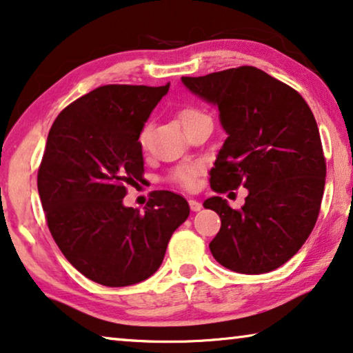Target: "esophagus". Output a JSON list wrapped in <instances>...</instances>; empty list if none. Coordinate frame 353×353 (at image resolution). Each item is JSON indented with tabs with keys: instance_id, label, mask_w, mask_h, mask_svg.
<instances>
[{
	"instance_id": "esophagus-1",
	"label": "esophagus",
	"mask_w": 353,
	"mask_h": 353,
	"mask_svg": "<svg viewBox=\"0 0 353 353\" xmlns=\"http://www.w3.org/2000/svg\"><path fill=\"white\" fill-rule=\"evenodd\" d=\"M188 205H190V210L192 211H200L201 210V203L196 201V200H193V198H190V200H188Z\"/></svg>"
}]
</instances>
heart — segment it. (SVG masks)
<instances>
[{
	"instance_id": "heart-1",
	"label": "heart",
	"mask_w": 353,
	"mask_h": 353,
	"mask_svg": "<svg viewBox=\"0 0 353 353\" xmlns=\"http://www.w3.org/2000/svg\"><path fill=\"white\" fill-rule=\"evenodd\" d=\"M200 117H203V113L195 110V108H183V110L179 113V120H181L182 126L188 125V123L196 120V118ZM147 137H148V128H143L141 134H139V143H141L142 147H145ZM195 174H196V170L193 166H182L174 172V181L177 183H181L182 187H192L193 181H195Z\"/></svg>"
}]
</instances>
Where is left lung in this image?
I'll return each instance as SVG.
<instances>
[{
    "instance_id": "left-lung-1",
    "label": "left lung",
    "mask_w": 353,
    "mask_h": 353,
    "mask_svg": "<svg viewBox=\"0 0 353 353\" xmlns=\"http://www.w3.org/2000/svg\"><path fill=\"white\" fill-rule=\"evenodd\" d=\"M182 83L219 110L227 132L210 172L212 190L248 188L241 210L222 196L203 203L221 217L212 256L238 274L278 269L309 238L323 198L326 163L314 113L299 92L256 67Z\"/></svg>"
}]
</instances>
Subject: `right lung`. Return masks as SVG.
Listing matches in <instances>:
<instances>
[{
  "label": "right lung",
  "instance_id": "right-lung-1",
  "mask_svg": "<svg viewBox=\"0 0 353 353\" xmlns=\"http://www.w3.org/2000/svg\"><path fill=\"white\" fill-rule=\"evenodd\" d=\"M165 86L107 84L59 113L38 171V193L59 250L103 286H129L160 269L168 243L190 214L185 198L152 193L143 212L123 203L143 174L139 134Z\"/></svg>",
  "mask_w": 353,
  "mask_h": 353
}]
</instances>
